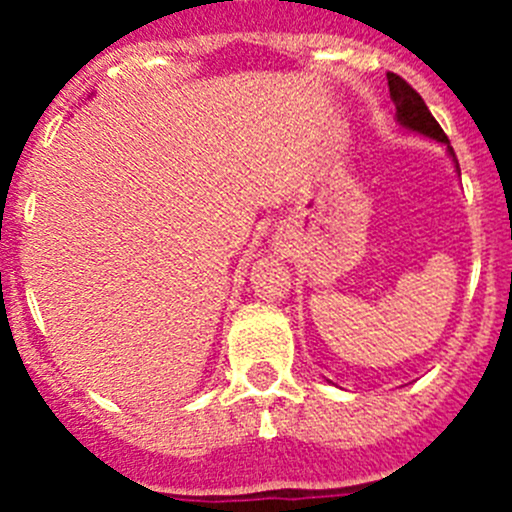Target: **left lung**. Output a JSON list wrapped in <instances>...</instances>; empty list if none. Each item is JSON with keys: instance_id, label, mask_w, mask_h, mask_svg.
<instances>
[{"instance_id": "1", "label": "left lung", "mask_w": 512, "mask_h": 512, "mask_svg": "<svg viewBox=\"0 0 512 512\" xmlns=\"http://www.w3.org/2000/svg\"><path fill=\"white\" fill-rule=\"evenodd\" d=\"M386 79H389V94H391V101H394V106H396V121H399V126L406 128V131L418 133V136H426V138H431V141L443 143L448 151V156L453 158L456 173L461 175V168H458V160H456V153H453V148H451V141H448V136L443 133V128L438 126L436 118L431 116V111H428V106L423 103V98L418 96L416 91L411 89L404 79H401V76L386 74Z\"/></svg>"}]
</instances>
